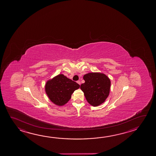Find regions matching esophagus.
Here are the masks:
<instances>
[{
	"mask_svg": "<svg viewBox=\"0 0 156 156\" xmlns=\"http://www.w3.org/2000/svg\"><path fill=\"white\" fill-rule=\"evenodd\" d=\"M77 83L78 84L80 85V84H81V83H80V80H78L77 82Z\"/></svg>",
	"mask_w": 156,
	"mask_h": 156,
	"instance_id": "34e87169",
	"label": "esophagus"
}]
</instances>
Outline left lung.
Instances as JSON below:
<instances>
[{
    "label": "left lung",
    "mask_w": 156,
    "mask_h": 156,
    "mask_svg": "<svg viewBox=\"0 0 156 156\" xmlns=\"http://www.w3.org/2000/svg\"><path fill=\"white\" fill-rule=\"evenodd\" d=\"M84 83L80 85L86 100L90 105L98 106L105 102L109 95L111 80L106 75L91 72L83 76Z\"/></svg>",
    "instance_id": "1"
}]
</instances>
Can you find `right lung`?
Returning a JSON list of instances; mask_svg holds the SVG:
<instances>
[{"mask_svg":"<svg viewBox=\"0 0 156 156\" xmlns=\"http://www.w3.org/2000/svg\"><path fill=\"white\" fill-rule=\"evenodd\" d=\"M79 85L63 74H59L49 79L45 85V91L50 100L58 106L66 105L72 94L79 89Z\"/></svg>","mask_w":156,"mask_h":156,"instance_id":"obj_1","label":"right lung"}]
</instances>
